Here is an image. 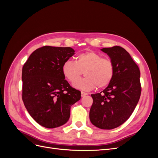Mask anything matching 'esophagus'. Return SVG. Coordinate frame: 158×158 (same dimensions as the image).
I'll return each mask as SVG.
<instances>
[{
  "label": "esophagus",
  "mask_w": 158,
  "mask_h": 158,
  "mask_svg": "<svg viewBox=\"0 0 158 158\" xmlns=\"http://www.w3.org/2000/svg\"><path fill=\"white\" fill-rule=\"evenodd\" d=\"M88 95V94L86 92H81V96L82 97H84L85 95Z\"/></svg>",
  "instance_id": "34e87169"
}]
</instances>
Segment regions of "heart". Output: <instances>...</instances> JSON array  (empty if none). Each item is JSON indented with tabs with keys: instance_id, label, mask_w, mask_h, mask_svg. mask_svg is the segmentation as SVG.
Masks as SVG:
<instances>
[{
	"instance_id": "1",
	"label": "heart",
	"mask_w": 158,
	"mask_h": 158,
	"mask_svg": "<svg viewBox=\"0 0 158 158\" xmlns=\"http://www.w3.org/2000/svg\"><path fill=\"white\" fill-rule=\"evenodd\" d=\"M64 77L74 83L83 73L86 77L73 84L82 90H92L95 88H103L109 84L114 74V64L109 57L94 51H87L78 55L76 61L66 60L62 67Z\"/></svg>"
}]
</instances>
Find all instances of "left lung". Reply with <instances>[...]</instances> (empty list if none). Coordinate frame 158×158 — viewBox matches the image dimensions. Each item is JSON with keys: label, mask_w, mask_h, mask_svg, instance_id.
<instances>
[{"label": "left lung", "mask_w": 158, "mask_h": 158, "mask_svg": "<svg viewBox=\"0 0 158 158\" xmlns=\"http://www.w3.org/2000/svg\"><path fill=\"white\" fill-rule=\"evenodd\" d=\"M101 50L112 60L114 74L106 89L92 94L89 119L98 128L110 130L121 125L135 110L141 94L140 72L123 47L114 46Z\"/></svg>", "instance_id": "left-lung-1"}]
</instances>
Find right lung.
Listing matches in <instances>:
<instances>
[{
    "label": "right lung",
    "instance_id": "right-lung-1",
    "mask_svg": "<svg viewBox=\"0 0 158 158\" xmlns=\"http://www.w3.org/2000/svg\"><path fill=\"white\" fill-rule=\"evenodd\" d=\"M71 47L44 46L33 51L22 68V100L31 117L48 128L69 121L70 107L81 92L72 88L62 71L74 55Z\"/></svg>",
    "mask_w": 158,
    "mask_h": 158
}]
</instances>
